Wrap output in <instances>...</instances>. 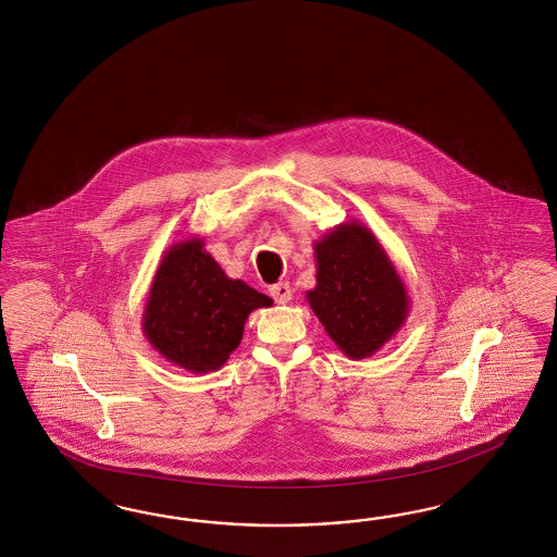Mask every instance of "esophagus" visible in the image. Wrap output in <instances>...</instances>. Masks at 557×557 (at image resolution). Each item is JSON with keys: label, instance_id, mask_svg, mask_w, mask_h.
Masks as SVG:
<instances>
[{"label": "esophagus", "instance_id": "esophagus-1", "mask_svg": "<svg viewBox=\"0 0 557 557\" xmlns=\"http://www.w3.org/2000/svg\"><path fill=\"white\" fill-rule=\"evenodd\" d=\"M271 298L277 304H287L292 300V286L287 282H280L270 287Z\"/></svg>", "mask_w": 557, "mask_h": 557}]
</instances>
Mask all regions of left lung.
Segmentation results:
<instances>
[{
	"label": "left lung",
	"mask_w": 557,
	"mask_h": 557,
	"mask_svg": "<svg viewBox=\"0 0 557 557\" xmlns=\"http://www.w3.org/2000/svg\"><path fill=\"white\" fill-rule=\"evenodd\" d=\"M317 286L306 300L349 359H366L394 337L410 296L386 249L361 222L338 224L314 243Z\"/></svg>",
	"instance_id": "8db88e82"
}]
</instances>
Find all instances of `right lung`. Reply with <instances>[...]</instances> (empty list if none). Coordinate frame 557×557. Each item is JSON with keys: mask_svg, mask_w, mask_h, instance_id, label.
Masks as SVG:
<instances>
[{"mask_svg": "<svg viewBox=\"0 0 557 557\" xmlns=\"http://www.w3.org/2000/svg\"><path fill=\"white\" fill-rule=\"evenodd\" d=\"M271 304L243 280H231L194 236L175 243L154 271L143 333L169 363L210 373L238 347L249 314Z\"/></svg>", "mask_w": 557, "mask_h": 557, "instance_id": "add662e5", "label": "right lung"}]
</instances>
